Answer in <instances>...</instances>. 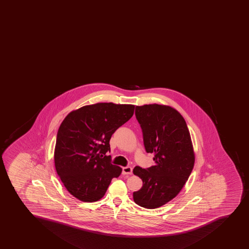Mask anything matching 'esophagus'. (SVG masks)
Returning <instances> with one entry per match:
<instances>
[{
    "label": "esophagus",
    "mask_w": 249,
    "mask_h": 249,
    "mask_svg": "<svg viewBox=\"0 0 249 249\" xmlns=\"http://www.w3.org/2000/svg\"><path fill=\"white\" fill-rule=\"evenodd\" d=\"M132 173V168L131 167H124L122 168V174L123 175H131Z\"/></svg>",
    "instance_id": "34e87169"
}]
</instances>
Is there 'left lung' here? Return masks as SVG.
<instances>
[{
  "instance_id": "8db88e82",
  "label": "left lung",
  "mask_w": 249,
  "mask_h": 249,
  "mask_svg": "<svg viewBox=\"0 0 249 249\" xmlns=\"http://www.w3.org/2000/svg\"><path fill=\"white\" fill-rule=\"evenodd\" d=\"M135 115L146 152L154 153L155 164L135 167L133 173L143 186L133 193V199L139 206L157 209L177 196L193 171L195 155L190 132L180 113L169 106H137Z\"/></svg>"
}]
</instances>
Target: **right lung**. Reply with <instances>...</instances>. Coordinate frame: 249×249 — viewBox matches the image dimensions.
Returning a JSON list of instances; mask_svg holds the SVG:
<instances>
[{
  "label": "right lung",
  "mask_w": 249,
  "mask_h": 249,
  "mask_svg": "<svg viewBox=\"0 0 249 249\" xmlns=\"http://www.w3.org/2000/svg\"><path fill=\"white\" fill-rule=\"evenodd\" d=\"M132 105L97 103L68 114L56 135L54 163L57 175L74 197L95 202L103 197L122 169L111 163L109 141L132 117Z\"/></svg>",
  "instance_id": "add662e5"
}]
</instances>
